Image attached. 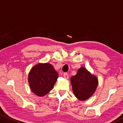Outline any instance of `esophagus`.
Returning a JSON list of instances; mask_svg holds the SVG:
<instances>
[{
  "mask_svg": "<svg viewBox=\"0 0 123 123\" xmlns=\"http://www.w3.org/2000/svg\"><path fill=\"white\" fill-rule=\"evenodd\" d=\"M63 77H64V78H65L66 79H68V78H69V75H68V74L67 73H64L63 74Z\"/></svg>",
  "mask_w": 123,
  "mask_h": 123,
  "instance_id": "obj_1",
  "label": "esophagus"
}]
</instances>
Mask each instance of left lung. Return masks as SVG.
<instances>
[{
    "instance_id": "1",
    "label": "left lung",
    "mask_w": 123,
    "mask_h": 123,
    "mask_svg": "<svg viewBox=\"0 0 123 123\" xmlns=\"http://www.w3.org/2000/svg\"><path fill=\"white\" fill-rule=\"evenodd\" d=\"M72 89L77 98L85 100L95 92L98 85L96 76L91 74L86 68L81 67L75 75L70 79Z\"/></svg>"
}]
</instances>
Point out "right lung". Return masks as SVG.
Wrapping results in <instances>:
<instances>
[{
    "label": "right lung",
    "instance_id": "1",
    "mask_svg": "<svg viewBox=\"0 0 123 123\" xmlns=\"http://www.w3.org/2000/svg\"><path fill=\"white\" fill-rule=\"evenodd\" d=\"M58 76L59 74L50 63L37 64L33 67L29 74L30 88L38 96H44L53 88Z\"/></svg>",
    "mask_w": 123,
    "mask_h": 123
}]
</instances>
